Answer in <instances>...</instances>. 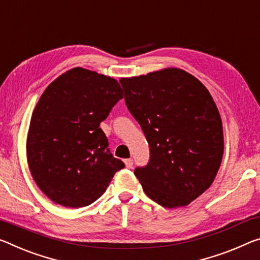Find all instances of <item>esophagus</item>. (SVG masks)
Returning <instances> with one entry per match:
<instances>
[{"label": "esophagus", "mask_w": 260, "mask_h": 260, "mask_svg": "<svg viewBox=\"0 0 260 260\" xmlns=\"http://www.w3.org/2000/svg\"><path fill=\"white\" fill-rule=\"evenodd\" d=\"M125 164H126V168L131 169L132 167H133V159H132V158H127V159H125Z\"/></svg>", "instance_id": "obj_1"}]
</instances>
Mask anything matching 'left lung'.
<instances>
[{"label": "left lung", "mask_w": 260, "mask_h": 260, "mask_svg": "<svg viewBox=\"0 0 260 260\" xmlns=\"http://www.w3.org/2000/svg\"><path fill=\"white\" fill-rule=\"evenodd\" d=\"M120 83L127 109L149 143V162L134 175L163 207L188 205L211 186L223 156L222 121L211 93L177 68Z\"/></svg>", "instance_id": "obj_1"}]
</instances>
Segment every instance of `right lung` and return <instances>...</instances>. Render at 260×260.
Here are the masks:
<instances>
[{
    "mask_svg": "<svg viewBox=\"0 0 260 260\" xmlns=\"http://www.w3.org/2000/svg\"><path fill=\"white\" fill-rule=\"evenodd\" d=\"M114 78L83 68L60 75L41 94L27 134V162L38 187L64 207H84L125 168L100 128L122 100Z\"/></svg>",
    "mask_w": 260,
    "mask_h": 260,
    "instance_id": "1",
    "label": "right lung"
}]
</instances>
